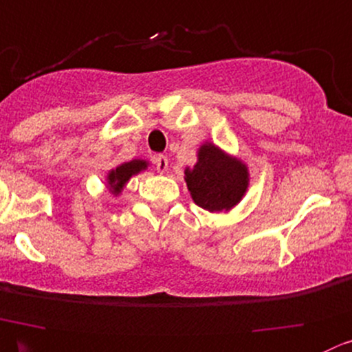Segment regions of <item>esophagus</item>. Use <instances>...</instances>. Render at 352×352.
Here are the masks:
<instances>
[{
  "instance_id": "1",
  "label": "esophagus",
  "mask_w": 352,
  "mask_h": 352,
  "mask_svg": "<svg viewBox=\"0 0 352 352\" xmlns=\"http://www.w3.org/2000/svg\"><path fill=\"white\" fill-rule=\"evenodd\" d=\"M155 165H156V170H158L160 173H165L166 170H168V158L163 155H156L155 156Z\"/></svg>"
}]
</instances>
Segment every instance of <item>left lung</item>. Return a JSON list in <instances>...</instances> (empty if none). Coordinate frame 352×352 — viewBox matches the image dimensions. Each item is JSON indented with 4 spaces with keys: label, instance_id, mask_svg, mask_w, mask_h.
Returning a JSON list of instances; mask_svg holds the SVG:
<instances>
[{
    "label": "left lung",
    "instance_id": "obj_1",
    "mask_svg": "<svg viewBox=\"0 0 352 352\" xmlns=\"http://www.w3.org/2000/svg\"><path fill=\"white\" fill-rule=\"evenodd\" d=\"M184 173L192 201L210 213L230 211L249 187L248 165L210 141L201 144L196 165Z\"/></svg>",
    "mask_w": 352,
    "mask_h": 352
}]
</instances>
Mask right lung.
I'll return each instance as SVG.
<instances>
[{
    "label": "right lung",
    "mask_w": 352,
    "mask_h": 352,
    "mask_svg": "<svg viewBox=\"0 0 352 352\" xmlns=\"http://www.w3.org/2000/svg\"><path fill=\"white\" fill-rule=\"evenodd\" d=\"M149 166V163L146 160H131L127 163H122L117 168L110 170L107 175V187L110 189V192L113 196H118V194L124 190L125 184L131 180L132 175H138L142 170H146Z\"/></svg>",
    "instance_id": "obj_1"
}]
</instances>
